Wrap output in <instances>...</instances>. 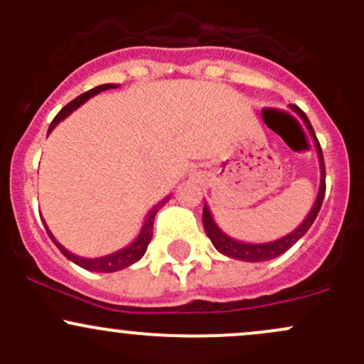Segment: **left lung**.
I'll use <instances>...</instances> for the list:
<instances>
[{
    "label": "left lung",
    "mask_w": 364,
    "mask_h": 364,
    "mask_svg": "<svg viewBox=\"0 0 364 364\" xmlns=\"http://www.w3.org/2000/svg\"><path fill=\"white\" fill-rule=\"evenodd\" d=\"M291 107H292V111H296L301 117H303L304 124H306V128L310 130L311 137H314V141H315V148H317V151H318V160H321V188H318L317 199H315L314 208H311V211L308 213V216L304 218V222L297 227L294 232L287 234V236L280 237V240H277V241H271V243H262V245L241 243V241H236V240H232V237L227 236V234H223L222 230H220V227L215 223V220H213L208 205H204L203 223H204L205 234H208V237L211 240L213 247H215L220 253H223V255L230 257V259L247 260V262H262V260H271V259H274V257L282 255V253L287 252L289 248L294 247L297 241H299L301 237L308 232V229H310L311 223H314L315 218H317L318 211H321V205H322V200H324V193H326L324 156H322L321 144H318L317 137H315V132H314V128H311L310 119L306 117V114L301 111L299 107H296V105H291Z\"/></svg>",
    "instance_id": "8db88e82"
}]
</instances>
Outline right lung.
Returning <instances> with one entry per match:
<instances>
[{
	"label": "right lung",
	"instance_id": "right-lung-1",
	"mask_svg": "<svg viewBox=\"0 0 364 364\" xmlns=\"http://www.w3.org/2000/svg\"><path fill=\"white\" fill-rule=\"evenodd\" d=\"M114 87H117V84H102V86L93 87V90L86 91V93H82V95H80V97H77L75 100L70 102V104L65 105V107L56 114V117H54L53 123H50V127H49V134H50V132H53V128L56 127L58 123H60V121H63L70 112L75 111V109L79 107L80 104H84V102H86V100H90L91 97L98 95V93H100V91L114 90ZM156 211H159V209H153V211L149 213L148 218H146V222H144V225H142L141 232H139L137 240H135L134 243L128 245V247L123 248V250H119V252H116V253H111V255L100 257V259H84V257L75 255V253H70L67 248L61 247V245L58 243L56 240H54V236L49 232L47 225H46V229H47V234H49V236H50V240L54 241V245H56V247L60 248V252L63 253V255L67 257L68 260H72L73 264H77V266L84 267V269H87V271H97V273H114V271L124 269V267L132 266V264H135V262H137V260L142 259V255H144L146 250H148L149 241H151L153 222H155Z\"/></svg>",
	"mask_w": 364,
	"mask_h": 364
}]
</instances>
